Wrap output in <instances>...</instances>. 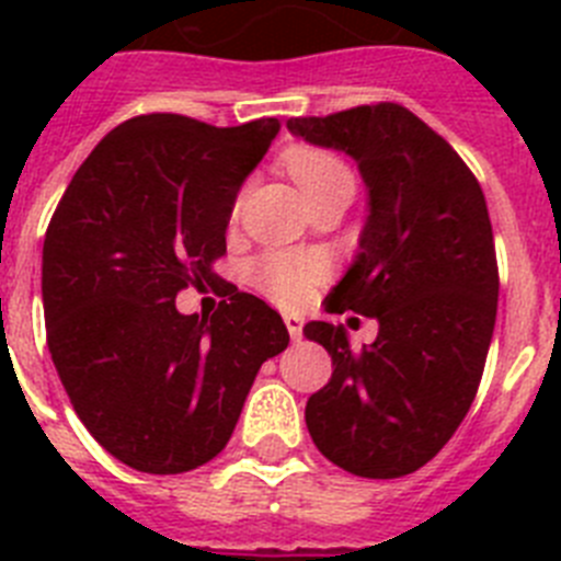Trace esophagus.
Masks as SVG:
<instances>
[{
	"instance_id": "esophagus-1",
	"label": "esophagus",
	"mask_w": 561,
	"mask_h": 561,
	"mask_svg": "<svg viewBox=\"0 0 561 561\" xmlns=\"http://www.w3.org/2000/svg\"><path fill=\"white\" fill-rule=\"evenodd\" d=\"M286 331H289L291 340H300V331H304V317L300 314H284Z\"/></svg>"
}]
</instances>
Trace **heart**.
Here are the masks:
<instances>
[{"instance_id":"b5f03b06","label":"heart","mask_w":561,"mask_h":561,"mask_svg":"<svg viewBox=\"0 0 561 561\" xmlns=\"http://www.w3.org/2000/svg\"><path fill=\"white\" fill-rule=\"evenodd\" d=\"M291 180L304 191L306 202L331 193H354V173L336 153L323 148H297L286 160ZM252 284L277 304H300L320 280V261L295 252H266L252 264Z\"/></svg>"}]
</instances>
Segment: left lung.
I'll return each mask as SVG.
<instances>
[{
	"instance_id": "1",
	"label": "left lung",
	"mask_w": 561,
	"mask_h": 561,
	"mask_svg": "<svg viewBox=\"0 0 561 561\" xmlns=\"http://www.w3.org/2000/svg\"><path fill=\"white\" fill-rule=\"evenodd\" d=\"M286 126L359 165L368 219L329 300L336 314L379 323L362 351L342 325H306L334 365L329 385L306 401V427L345 472L401 478L453 438L483 376L500 291L483 191L458 151L399 103Z\"/></svg>"
}]
</instances>
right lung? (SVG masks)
<instances>
[{"instance_id": "add662e5", "label": "right lung", "mask_w": 561, "mask_h": 561, "mask_svg": "<svg viewBox=\"0 0 561 561\" xmlns=\"http://www.w3.org/2000/svg\"><path fill=\"white\" fill-rule=\"evenodd\" d=\"M275 117L216 128L140 114L64 191L42 255L47 348L92 438L137 472L180 474L227 447L247 393L289 345L275 309L236 291L213 317L176 295L213 280L236 196Z\"/></svg>"}]
</instances>
